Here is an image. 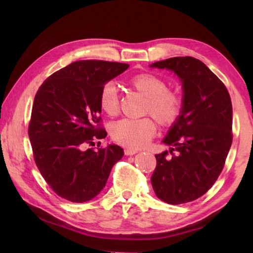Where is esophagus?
Returning <instances> with one entry per match:
<instances>
[{
    "instance_id": "34e87169",
    "label": "esophagus",
    "mask_w": 253,
    "mask_h": 253,
    "mask_svg": "<svg viewBox=\"0 0 253 253\" xmlns=\"http://www.w3.org/2000/svg\"><path fill=\"white\" fill-rule=\"evenodd\" d=\"M125 155H133V154H136L137 152H138V150H136V149H125Z\"/></svg>"
}]
</instances>
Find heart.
<instances>
[{
    "label": "heart",
    "mask_w": 253,
    "mask_h": 253,
    "mask_svg": "<svg viewBox=\"0 0 253 253\" xmlns=\"http://www.w3.org/2000/svg\"><path fill=\"white\" fill-rule=\"evenodd\" d=\"M128 84L141 95L146 96L143 114L151 115L160 126L169 128L175 125L182 112L181 95L177 91L168 88L163 78L151 73H140L128 80ZM99 106L109 116H115L120 112V96L115 85L106 83L101 88ZM157 132V125L151 117L139 120H124L114 123L111 127V136L115 142L128 148H141L151 140Z\"/></svg>",
    "instance_id": "heart-1"
}]
</instances>
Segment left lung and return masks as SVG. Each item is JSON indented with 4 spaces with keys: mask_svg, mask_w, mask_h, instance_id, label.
<instances>
[{
    "mask_svg": "<svg viewBox=\"0 0 253 253\" xmlns=\"http://www.w3.org/2000/svg\"><path fill=\"white\" fill-rule=\"evenodd\" d=\"M151 67L173 71L184 90L181 115L163 140L171 147L173 157L166 159L169 151L155 155L151 184L166 203L191 202L203 196L223 170L233 142L232 100L216 75L195 57H171Z\"/></svg>",
    "mask_w": 253,
    "mask_h": 253,
    "instance_id": "obj_1",
    "label": "left lung"
}]
</instances>
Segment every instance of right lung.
<instances>
[{"mask_svg":"<svg viewBox=\"0 0 253 253\" xmlns=\"http://www.w3.org/2000/svg\"><path fill=\"white\" fill-rule=\"evenodd\" d=\"M129 67L99 60L77 61L47 77L38 89L28 126L38 169L57 196L83 203L99 195L124 150L110 144L102 127L101 88ZM89 146L88 149L85 148Z\"/></svg>","mask_w":253,"mask_h":253,"instance_id":"obj_1","label":"right lung"}]
</instances>
